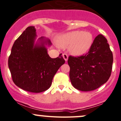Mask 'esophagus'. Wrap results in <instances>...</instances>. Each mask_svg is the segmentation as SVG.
<instances>
[{
    "label": "esophagus",
    "instance_id": "obj_1",
    "mask_svg": "<svg viewBox=\"0 0 121 121\" xmlns=\"http://www.w3.org/2000/svg\"><path fill=\"white\" fill-rule=\"evenodd\" d=\"M63 57L64 58V59H65V61H67L68 60V55L67 54H65L64 53L63 54Z\"/></svg>",
    "mask_w": 121,
    "mask_h": 121
}]
</instances>
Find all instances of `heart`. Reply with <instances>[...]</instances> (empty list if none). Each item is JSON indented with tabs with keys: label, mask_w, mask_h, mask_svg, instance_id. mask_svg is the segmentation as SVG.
I'll use <instances>...</instances> for the list:
<instances>
[{
	"label": "heart",
	"mask_w": 121,
	"mask_h": 121,
	"mask_svg": "<svg viewBox=\"0 0 121 121\" xmlns=\"http://www.w3.org/2000/svg\"><path fill=\"white\" fill-rule=\"evenodd\" d=\"M93 35L91 33L82 30L72 31L61 35L57 39L58 44L62 48L69 46V51L74 55L85 54L93 43Z\"/></svg>",
	"instance_id": "1"
}]
</instances>
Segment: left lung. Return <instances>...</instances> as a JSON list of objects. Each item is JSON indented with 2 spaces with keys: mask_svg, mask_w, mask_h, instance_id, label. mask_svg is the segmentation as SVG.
I'll list each match as a JSON object with an SVG mask.
<instances>
[{
  "mask_svg": "<svg viewBox=\"0 0 121 121\" xmlns=\"http://www.w3.org/2000/svg\"><path fill=\"white\" fill-rule=\"evenodd\" d=\"M113 62V53L107 39L99 35L87 53L79 56H69L68 64L72 85L85 92L98 88L110 78Z\"/></svg>",
  "mask_w": 121,
  "mask_h": 121,
  "instance_id": "1",
  "label": "left lung"
}]
</instances>
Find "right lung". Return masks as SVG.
Masks as SVG:
<instances>
[{
  "label": "right lung",
  "instance_id": "right-lung-1",
  "mask_svg": "<svg viewBox=\"0 0 121 121\" xmlns=\"http://www.w3.org/2000/svg\"><path fill=\"white\" fill-rule=\"evenodd\" d=\"M35 26H29L14 42L8 58V67L12 80L26 91L40 93L50 87L52 79L65 63L60 54L56 58L50 57L45 45H52L43 37L35 45Z\"/></svg>",
  "mask_w": 121,
  "mask_h": 121
}]
</instances>
